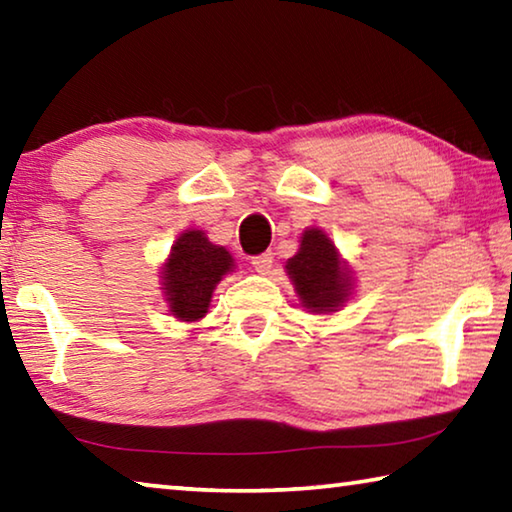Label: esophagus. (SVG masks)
Returning <instances> with one entry per match:
<instances>
[{
    "mask_svg": "<svg viewBox=\"0 0 512 512\" xmlns=\"http://www.w3.org/2000/svg\"><path fill=\"white\" fill-rule=\"evenodd\" d=\"M250 264L255 266L257 273L266 275V273H271V268H273V255L271 253H262V255L253 257V262H250Z\"/></svg>",
    "mask_w": 512,
    "mask_h": 512,
    "instance_id": "obj_1",
    "label": "esophagus"
}]
</instances>
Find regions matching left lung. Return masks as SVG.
Segmentation results:
<instances>
[{
	"mask_svg": "<svg viewBox=\"0 0 512 512\" xmlns=\"http://www.w3.org/2000/svg\"><path fill=\"white\" fill-rule=\"evenodd\" d=\"M287 273L300 298V305L311 314L339 311L348 300L352 277L348 266L323 230L302 232L300 248L287 262Z\"/></svg>",
	"mask_w": 512,
	"mask_h": 512,
	"instance_id": "1",
	"label": "left lung"
}]
</instances>
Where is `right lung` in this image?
<instances>
[{"instance_id":"add662e5","label":"right lung","mask_w":512,"mask_h":512,"mask_svg":"<svg viewBox=\"0 0 512 512\" xmlns=\"http://www.w3.org/2000/svg\"><path fill=\"white\" fill-rule=\"evenodd\" d=\"M232 266L235 262L228 250L214 246L203 230L183 232L171 246L160 275L171 314L187 323L203 318L216 284L232 271Z\"/></svg>"}]
</instances>
